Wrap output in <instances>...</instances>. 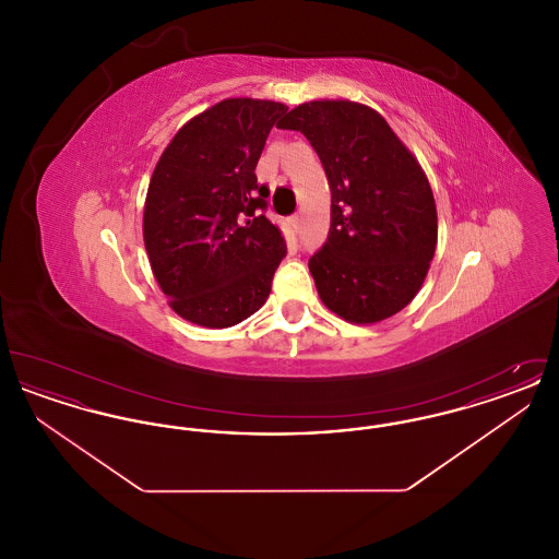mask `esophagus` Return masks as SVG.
Returning <instances> with one entry per match:
<instances>
[{"mask_svg": "<svg viewBox=\"0 0 559 559\" xmlns=\"http://www.w3.org/2000/svg\"><path fill=\"white\" fill-rule=\"evenodd\" d=\"M289 222H292L293 230H295V233L301 228V217H299V213H295Z\"/></svg>", "mask_w": 559, "mask_h": 559, "instance_id": "34e87169", "label": "esophagus"}]
</instances>
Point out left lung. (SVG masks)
I'll use <instances>...</instances> for the list:
<instances>
[{
    "instance_id": "left-lung-1",
    "label": "left lung",
    "mask_w": 559,
    "mask_h": 559,
    "mask_svg": "<svg viewBox=\"0 0 559 559\" xmlns=\"http://www.w3.org/2000/svg\"><path fill=\"white\" fill-rule=\"evenodd\" d=\"M278 128L310 140L331 188L329 237L308 262L320 299L356 324L394 317L421 289L438 240L421 165L358 103H306Z\"/></svg>"
}]
</instances>
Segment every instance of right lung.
Wrapping results in <instances>:
<instances>
[{
    "label": "right lung",
    "instance_id": "add662e5",
    "mask_svg": "<svg viewBox=\"0 0 559 559\" xmlns=\"http://www.w3.org/2000/svg\"><path fill=\"white\" fill-rule=\"evenodd\" d=\"M285 112L272 100H222L174 135L153 171L144 245L160 292L188 322L226 329L266 304L287 242L264 215L270 188L255 165Z\"/></svg>",
    "mask_w": 559,
    "mask_h": 559
}]
</instances>
